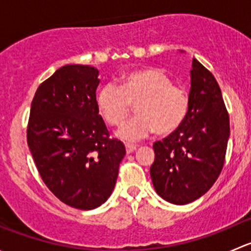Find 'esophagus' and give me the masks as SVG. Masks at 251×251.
<instances>
[{
	"instance_id": "obj_1",
	"label": "esophagus",
	"mask_w": 251,
	"mask_h": 251,
	"mask_svg": "<svg viewBox=\"0 0 251 251\" xmlns=\"http://www.w3.org/2000/svg\"><path fill=\"white\" fill-rule=\"evenodd\" d=\"M125 148H126V153L130 154V153H132V151H135L136 149H137V146H136V144H126Z\"/></svg>"
}]
</instances>
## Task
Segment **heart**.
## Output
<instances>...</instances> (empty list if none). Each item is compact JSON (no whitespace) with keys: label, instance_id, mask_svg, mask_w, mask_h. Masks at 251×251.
<instances>
[{"label":"heart","instance_id":"b5f03b06","mask_svg":"<svg viewBox=\"0 0 251 251\" xmlns=\"http://www.w3.org/2000/svg\"><path fill=\"white\" fill-rule=\"evenodd\" d=\"M136 102L137 115L116 131V137L123 141H140L155 131L161 136L170 135L184 123L189 109L187 93L156 68L126 73L119 86L107 83L96 96L98 113L110 126L120 125Z\"/></svg>","mask_w":251,"mask_h":251}]
</instances>
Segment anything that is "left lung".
Segmentation results:
<instances>
[{
	"label": "left lung",
	"mask_w": 251,
	"mask_h": 251,
	"mask_svg": "<svg viewBox=\"0 0 251 251\" xmlns=\"http://www.w3.org/2000/svg\"><path fill=\"white\" fill-rule=\"evenodd\" d=\"M189 109L184 123L154 143L151 177L154 189L176 205L204 196L224 168L229 138V118L214 75L193 58Z\"/></svg>",
	"instance_id": "obj_1"
}]
</instances>
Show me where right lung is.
Segmentation results:
<instances>
[{"instance_id": "1", "label": "right lung", "mask_w": 251, "mask_h": 251, "mask_svg": "<svg viewBox=\"0 0 251 251\" xmlns=\"http://www.w3.org/2000/svg\"><path fill=\"white\" fill-rule=\"evenodd\" d=\"M98 72L68 64L41 83L31 102L27 146L41 178L59 201L81 210L107 201L126 154L109 138L96 107Z\"/></svg>"}]
</instances>
